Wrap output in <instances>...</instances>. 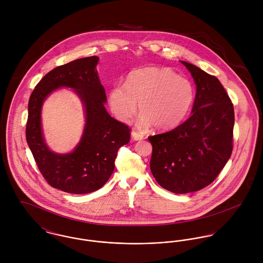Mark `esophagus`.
Listing matches in <instances>:
<instances>
[{
    "label": "esophagus",
    "instance_id": "obj_1",
    "mask_svg": "<svg viewBox=\"0 0 263 263\" xmlns=\"http://www.w3.org/2000/svg\"><path fill=\"white\" fill-rule=\"evenodd\" d=\"M132 138L134 139V141H140V140H143L144 139V135L138 133V132H133L132 133Z\"/></svg>",
    "mask_w": 263,
    "mask_h": 263
}]
</instances>
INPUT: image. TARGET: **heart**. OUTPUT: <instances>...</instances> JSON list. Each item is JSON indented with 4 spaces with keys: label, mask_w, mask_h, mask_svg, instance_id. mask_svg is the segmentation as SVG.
I'll return each instance as SVG.
<instances>
[{
    "label": "heart",
    "mask_w": 263,
    "mask_h": 263,
    "mask_svg": "<svg viewBox=\"0 0 263 263\" xmlns=\"http://www.w3.org/2000/svg\"><path fill=\"white\" fill-rule=\"evenodd\" d=\"M194 95L192 84L172 70L146 68L129 73L123 87H113L108 102L114 116L122 122L136 114L139 102V126L147 128L154 124L159 130H167L187 117Z\"/></svg>",
    "instance_id": "b5f03b06"
}]
</instances>
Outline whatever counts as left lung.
<instances>
[{
	"label": "left lung",
	"mask_w": 263,
	"mask_h": 263,
	"mask_svg": "<svg viewBox=\"0 0 263 263\" xmlns=\"http://www.w3.org/2000/svg\"><path fill=\"white\" fill-rule=\"evenodd\" d=\"M196 95L191 115L174 129L149 137L150 168L156 181L183 194L210 185L233 151L234 106L217 77L186 62Z\"/></svg>",
	"instance_id": "left-lung-1"
}]
</instances>
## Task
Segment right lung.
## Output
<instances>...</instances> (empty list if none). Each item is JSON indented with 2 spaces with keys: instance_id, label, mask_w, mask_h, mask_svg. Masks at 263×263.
Instances as JSON below:
<instances>
[{
  "instance_id": "1",
  "label": "right lung",
  "mask_w": 263,
  "mask_h": 263,
  "mask_svg": "<svg viewBox=\"0 0 263 263\" xmlns=\"http://www.w3.org/2000/svg\"><path fill=\"white\" fill-rule=\"evenodd\" d=\"M98 60L94 55L57 67L39 81L28 102L26 140L38 169L50 186L74 194L102 187L112 174L119 148L130 140V128L104 107L107 99L96 71ZM61 86L76 89L86 112L80 143L72 153L64 155L48 150L40 123L44 99Z\"/></svg>"
}]
</instances>
